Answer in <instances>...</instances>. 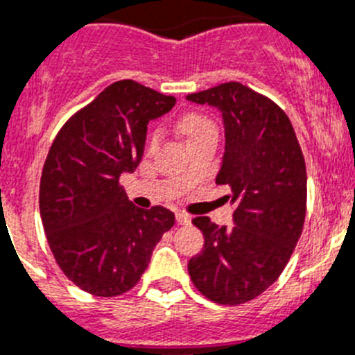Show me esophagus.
I'll list each match as a JSON object with an SVG mask.
<instances>
[{"label":"esophagus","instance_id":"esophagus-1","mask_svg":"<svg viewBox=\"0 0 355 355\" xmlns=\"http://www.w3.org/2000/svg\"><path fill=\"white\" fill-rule=\"evenodd\" d=\"M177 223L178 225H189L191 223V216H187V214H182V212H177Z\"/></svg>","mask_w":355,"mask_h":355}]
</instances>
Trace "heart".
Listing matches in <instances>:
<instances>
[{"label": "heart", "instance_id": "1", "mask_svg": "<svg viewBox=\"0 0 355 355\" xmlns=\"http://www.w3.org/2000/svg\"><path fill=\"white\" fill-rule=\"evenodd\" d=\"M178 130L185 138L187 145L200 141V139L207 138L210 134H217L216 123L210 120L209 116L201 113H187L178 120ZM159 143V132H154L150 136V146L154 148Z\"/></svg>", "mask_w": 355, "mask_h": 355}]
</instances>
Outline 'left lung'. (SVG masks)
<instances>
[{"mask_svg":"<svg viewBox=\"0 0 355 355\" xmlns=\"http://www.w3.org/2000/svg\"><path fill=\"white\" fill-rule=\"evenodd\" d=\"M187 101L217 107L225 155L216 184L228 185L232 228L194 217L205 244L187 263L194 286L217 304L251 301L279 277L301 237L306 162L285 111L241 83H223Z\"/></svg>","mask_w":355,"mask_h":355,"instance_id":"8db88e82","label":"left lung"}]
</instances>
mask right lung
I'll return each instance as SVG.
<instances>
[{
	"instance_id": "right-lung-1",
	"label": "right lung",
	"mask_w": 355,
	"mask_h": 355,
	"mask_svg": "<svg viewBox=\"0 0 355 355\" xmlns=\"http://www.w3.org/2000/svg\"><path fill=\"white\" fill-rule=\"evenodd\" d=\"M132 79L110 85L60 129L40 178L44 232L67 277L85 292H129L175 214L139 209L120 185L143 157L146 125L175 106Z\"/></svg>"
}]
</instances>
